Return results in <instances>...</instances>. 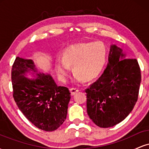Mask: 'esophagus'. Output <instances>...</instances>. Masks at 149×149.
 Listing matches in <instances>:
<instances>
[{
  "instance_id": "1",
  "label": "esophagus",
  "mask_w": 149,
  "mask_h": 149,
  "mask_svg": "<svg viewBox=\"0 0 149 149\" xmlns=\"http://www.w3.org/2000/svg\"><path fill=\"white\" fill-rule=\"evenodd\" d=\"M78 91H79V90H78V88H71L70 89V92H71V95H74L75 94H76V92H78Z\"/></svg>"
}]
</instances>
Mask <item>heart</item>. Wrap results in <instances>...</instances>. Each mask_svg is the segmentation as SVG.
I'll use <instances>...</instances> for the list:
<instances>
[{
  "instance_id": "b5f03b06",
  "label": "heart",
  "mask_w": 149,
  "mask_h": 149,
  "mask_svg": "<svg viewBox=\"0 0 149 149\" xmlns=\"http://www.w3.org/2000/svg\"><path fill=\"white\" fill-rule=\"evenodd\" d=\"M107 55V47L102 41L76 44L65 49L63 57L56 58L54 68L59 79L63 82L66 81L71 66L74 72V81L92 80L103 71Z\"/></svg>"
}]
</instances>
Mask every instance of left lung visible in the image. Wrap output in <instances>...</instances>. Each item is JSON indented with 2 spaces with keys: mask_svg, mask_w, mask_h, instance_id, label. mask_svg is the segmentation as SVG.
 I'll return each mask as SVG.
<instances>
[{
  "mask_svg": "<svg viewBox=\"0 0 149 149\" xmlns=\"http://www.w3.org/2000/svg\"><path fill=\"white\" fill-rule=\"evenodd\" d=\"M141 78L136 59H126L120 47L111 45L107 68L85 90L87 112L92 122L104 128L122 122L137 101Z\"/></svg>",
  "mask_w": 149,
  "mask_h": 149,
  "instance_id": "obj_1",
  "label": "left lung"
}]
</instances>
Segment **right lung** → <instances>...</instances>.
Segmentation results:
<instances>
[{
    "mask_svg": "<svg viewBox=\"0 0 149 149\" xmlns=\"http://www.w3.org/2000/svg\"><path fill=\"white\" fill-rule=\"evenodd\" d=\"M28 74L35 78H28ZM11 76L13 97L25 117L42 130L60 127L67 115L69 89L57 86L50 74L38 71L32 59L17 57Z\"/></svg>",
    "mask_w": 149,
    "mask_h": 149,
    "instance_id": "right-lung-1",
    "label": "right lung"
}]
</instances>
